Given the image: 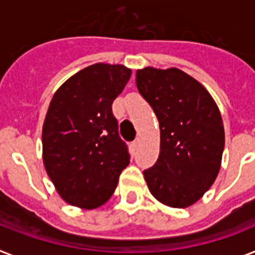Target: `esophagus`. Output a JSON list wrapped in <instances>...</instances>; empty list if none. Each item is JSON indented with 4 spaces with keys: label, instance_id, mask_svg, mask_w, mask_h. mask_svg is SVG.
Masks as SVG:
<instances>
[{
    "label": "esophagus",
    "instance_id": "esophagus-1",
    "mask_svg": "<svg viewBox=\"0 0 255 255\" xmlns=\"http://www.w3.org/2000/svg\"><path fill=\"white\" fill-rule=\"evenodd\" d=\"M140 144H141V137H137L133 141V146L134 148H138V146H140Z\"/></svg>",
    "mask_w": 255,
    "mask_h": 255
}]
</instances>
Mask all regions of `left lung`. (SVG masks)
<instances>
[{
	"label": "left lung",
	"instance_id": "left-lung-1",
	"mask_svg": "<svg viewBox=\"0 0 255 255\" xmlns=\"http://www.w3.org/2000/svg\"><path fill=\"white\" fill-rule=\"evenodd\" d=\"M136 85L160 123V154L144 170L149 191L165 206L187 208L220 171L225 144L220 110L199 81L178 68L137 69Z\"/></svg>",
	"mask_w": 255,
	"mask_h": 255
}]
</instances>
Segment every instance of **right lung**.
Returning a JSON list of instances; mask_svg holds the SVG:
<instances>
[{"instance_id": "obj_1", "label": "right lung", "mask_w": 255, "mask_h": 255, "mask_svg": "<svg viewBox=\"0 0 255 255\" xmlns=\"http://www.w3.org/2000/svg\"><path fill=\"white\" fill-rule=\"evenodd\" d=\"M131 74L121 64H93L53 94L41 131L43 162L70 206L94 210L105 204L129 163L111 106Z\"/></svg>"}]
</instances>
